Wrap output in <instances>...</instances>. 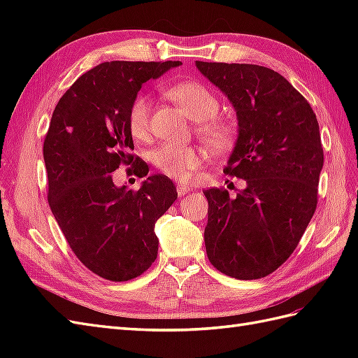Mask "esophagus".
Wrapping results in <instances>:
<instances>
[{
    "label": "esophagus",
    "mask_w": 358,
    "mask_h": 358,
    "mask_svg": "<svg viewBox=\"0 0 358 358\" xmlns=\"http://www.w3.org/2000/svg\"><path fill=\"white\" fill-rule=\"evenodd\" d=\"M191 191H192V187L185 186V185H177V192H178L180 196L181 195H186V194H189Z\"/></svg>",
    "instance_id": "34e87169"
}]
</instances>
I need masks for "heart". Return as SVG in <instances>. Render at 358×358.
<instances>
[{
  "label": "heart",
  "mask_w": 358,
  "mask_h": 358,
  "mask_svg": "<svg viewBox=\"0 0 358 358\" xmlns=\"http://www.w3.org/2000/svg\"><path fill=\"white\" fill-rule=\"evenodd\" d=\"M175 103L183 108L187 115L199 121V134L212 148L223 150L232 146L237 136L235 126L227 120L215 118L218 100L210 90L195 81L178 83L167 89ZM152 100L149 95H138L129 109V131L136 140H146L150 135ZM154 164L157 169L177 181H189L192 173L206 162V150L200 146H178L167 143L155 149Z\"/></svg>",
  "instance_id": "b5f03b06"
}]
</instances>
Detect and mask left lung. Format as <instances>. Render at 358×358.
I'll return each instance as SVG.
<instances>
[{"label":"left lung","instance_id":"1","mask_svg":"<svg viewBox=\"0 0 358 358\" xmlns=\"http://www.w3.org/2000/svg\"><path fill=\"white\" fill-rule=\"evenodd\" d=\"M227 96L238 135L226 173L246 187L235 199L204 191L209 262L237 280L269 275L299 245L317 208L323 148L315 113L285 77L257 64L195 62Z\"/></svg>","mask_w":358,"mask_h":358}]
</instances>
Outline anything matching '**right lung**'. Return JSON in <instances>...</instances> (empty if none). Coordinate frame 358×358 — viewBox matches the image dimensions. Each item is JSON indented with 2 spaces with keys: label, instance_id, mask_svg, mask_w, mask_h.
Segmentation results:
<instances>
[{
  "label": "right lung",
  "instance_id": "obj_1",
  "mask_svg": "<svg viewBox=\"0 0 358 358\" xmlns=\"http://www.w3.org/2000/svg\"><path fill=\"white\" fill-rule=\"evenodd\" d=\"M181 62H109L73 83L58 101L43 155L49 206L80 262L110 281H127L149 269L158 252L155 223L177 200L166 175H150L138 191L115 186L112 172L131 164L146 177L148 164L134 158L129 109L141 86Z\"/></svg>",
  "mask_w": 358,
  "mask_h": 358
}]
</instances>
